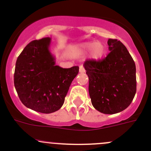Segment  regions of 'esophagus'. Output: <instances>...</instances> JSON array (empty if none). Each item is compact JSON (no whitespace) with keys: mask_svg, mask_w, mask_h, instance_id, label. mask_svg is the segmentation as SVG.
Returning a JSON list of instances; mask_svg holds the SVG:
<instances>
[{"mask_svg":"<svg viewBox=\"0 0 151 151\" xmlns=\"http://www.w3.org/2000/svg\"><path fill=\"white\" fill-rule=\"evenodd\" d=\"M79 72H80V73H84V72H85V69H84L83 65L79 66Z\"/></svg>","mask_w":151,"mask_h":151,"instance_id":"1","label":"esophagus"}]
</instances>
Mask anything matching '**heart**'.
<instances>
[{
  "label": "heart",
  "instance_id": "heart-1",
  "mask_svg": "<svg viewBox=\"0 0 151 151\" xmlns=\"http://www.w3.org/2000/svg\"><path fill=\"white\" fill-rule=\"evenodd\" d=\"M79 51L83 52L90 50L89 58L94 60H98L105 54V48L104 44L101 42H87L78 46Z\"/></svg>",
  "mask_w": 151,
  "mask_h": 151
}]
</instances>
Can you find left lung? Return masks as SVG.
<instances>
[{"mask_svg":"<svg viewBox=\"0 0 151 151\" xmlns=\"http://www.w3.org/2000/svg\"><path fill=\"white\" fill-rule=\"evenodd\" d=\"M110 53L102 60L84 63L92 105L104 114L125 110L136 93V68L127 48L117 39L107 41Z\"/></svg>","mask_w":151,"mask_h":151,"instance_id":"left-lung-1","label":"left lung"}]
</instances>
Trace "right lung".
<instances>
[{
  "mask_svg": "<svg viewBox=\"0 0 151 151\" xmlns=\"http://www.w3.org/2000/svg\"><path fill=\"white\" fill-rule=\"evenodd\" d=\"M50 44L49 37L30 42L18 57L14 72L15 88L21 102L46 114L62 107L79 72L77 66L64 69L56 65Z\"/></svg>",
  "mask_w": 151,
  "mask_h": 151,
  "instance_id": "add662e5",
  "label": "right lung"
}]
</instances>
